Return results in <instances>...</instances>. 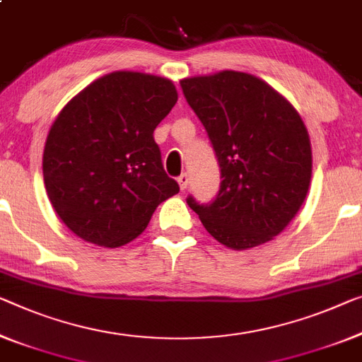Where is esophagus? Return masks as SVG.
Wrapping results in <instances>:
<instances>
[{
  "instance_id": "1",
  "label": "esophagus",
  "mask_w": 362,
  "mask_h": 362,
  "mask_svg": "<svg viewBox=\"0 0 362 362\" xmlns=\"http://www.w3.org/2000/svg\"><path fill=\"white\" fill-rule=\"evenodd\" d=\"M177 185H180L181 191H186V187L189 185V176L186 173H182L180 177H177Z\"/></svg>"
}]
</instances>
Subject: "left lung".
Returning a JSON list of instances; mask_svg holds the SVG:
<instances>
[{"label":"left lung","instance_id":"8db88e82","mask_svg":"<svg viewBox=\"0 0 362 362\" xmlns=\"http://www.w3.org/2000/svg\"><path fill=\"white\" fill-rule=\"evenodd\" d=\"M207 131L221 171L218 196L187 205L223 246L246 251L275 239L308 196L313 150L288 100L247 72L220 71L181 81Z\"/></svg>","mask_w":362,"mask_h":362}]
</instances>
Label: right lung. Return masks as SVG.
<instances>
[{"mask_svg": "<svg viewBox=\"0 0 362 362\" xmlns=\"http://www.w3.org/2000/svg\"><path fill=\"white\" fill-rule=\"evenodd\" d=\"M176 102L166 77L115 71L59 111L43 150V181L54 212L76 236L124 246L163 200L180 192L153 141Z\"/></svg>", "mask_w": 362, "mask_h": 362, "instance_id": "1", "label": "right lung"}]
</instances>
